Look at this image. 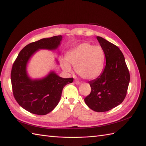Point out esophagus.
<instances>
[{"instance_id":"obj_1","label":"esophagus","mask_w":146,"mask_h":146,"mask_svg":"<svg viewBox=\"0 0 146 146\" xmlns=\"http://www.w3.org/2000/svg\"><path fill=\"white\" fill-rule=\"evenodd\" d=\"M74 84H76L77 85H79V84H80V82L78 80H75V81H74Z\"/></svg>"}]
</instances>
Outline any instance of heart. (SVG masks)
Here are the masks:
<instances>
[{
	"instance_id": "b5f03b06",
	"label": "heart",
	"mask_w": 146,
	"mask_h": 146,
	"mask_svg": "<svg viewBox=\"0 0 146 146\" xmlns=\"http://www.w3.org/2000/svg\"><path fill=\"white\" fill-rule=\"evenodd\" d=\"M66 59H61V66L66 72L72 71L70 64L73 66L76 72L82 78L92 80L100 75L104 69L105 53L100 46L89 43L80 44L70 51Z\"/></svg>"
}]
</instances>
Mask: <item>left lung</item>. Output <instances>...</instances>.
<instances>
[{
  "mask_svg": "<svg viewBox=\"0 0 146 146\" xmlns=\"http://www.w3.org/2000/svg\"><path fill=\"white\" fill-rule=\"evenodd\" d=\"M104 49L106 65L101 75L88 82L90 94L85 98L86 105L97 112H104L114 108L125 98L130 75L119 48L100 36L97 37Z\"/></svg>",
  "mask_w": 146,
  "mask_h": 146,
  "instance_id": "8db88e82",
  "label": "left lung"
}]
</instances>
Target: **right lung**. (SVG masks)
Listing matches in <instances>:
<instances>
[{"mask_svg": "<svg viewBox=\"0 0 146 146\" xmlns=\"http://www.w3.org/2000/svg\"><path fill=\"white\" fill-rule=\"evenodd\" d=\"M62 38L59 35L31 42L21 50L13 64L11 82L14 97L23 108L33 114L45 115L52 111L61 99L63 88L73 82V78L61 77L54 71L38 79H31L27 73V66L32 56L39 49L56 50Z\"/></svg>", "mask_w": 146, "mask_h": 146, "instance_id": "1", "label": "right lung"}]
</instances>
